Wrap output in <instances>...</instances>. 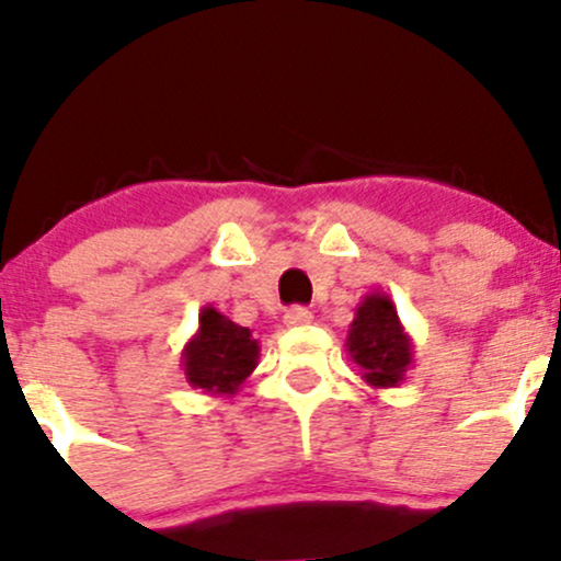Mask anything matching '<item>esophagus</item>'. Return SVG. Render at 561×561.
<instances>
[{"label": "esophagus", "mask_w": 561, "mask_h": 561, "mask_svg": "<svg viewBox=\"0 0 561 561\" xmlns=\"http://www.w3.org/2000/svg\"><path fill=\"white\" fill-rule=\"evenodd\" d=\"M283 323L286 327H307V323H312V312L307 307H288L283 312Z\"/></svg>", "instance_id": "obj_1"}]
</instances>
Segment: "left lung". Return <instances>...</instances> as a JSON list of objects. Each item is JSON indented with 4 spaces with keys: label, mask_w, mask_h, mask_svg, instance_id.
<instances>
[{
    "label": "left lung",
    "mask_w": 561,
    "mask_h": 561,
    "mask_svg": "<svg viewBox=\"0 0 561 561\" xmlns=\"http://www.w3.org/2000/svg\"><path fill=\"white\" fill-rule=\"evenodd\" d=\"M345 351L371 388H399L403 382L414 364V345L388 294L371 291L360 299Z\"/></svg>",
    "instance_id": "8db88e82"
}]
</instances>
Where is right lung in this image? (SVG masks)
I'll list each match as a JSON object with an SVG mask.
<instances>
[{
	"label": "right lung",
	"instance_id": "1",
	"mask_svg": "<svg viewBox=\"0 0 561 561\" xmlns=\"http://www.w3.org/2000/svg\"><path fill=\"white\" fill-rule=\"evenodd\" d=\"M259 364V340L216 307L201 310V323L182 351L184 377L192 388L232 399Z\"/></svg>",
	"mask_w": 561,
	"mask_h": 561
}]
</instances>
